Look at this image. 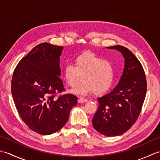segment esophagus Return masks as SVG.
<instances>
[{"label":"esophagus","instance_id":"obj_1","mask_svg":"<svg viewBox=\"0 0 160 160\" xmlns=\"http://www.w3.org/2000/svg\"><path fill=\"white\" fill-rule=\"evenodd\" d=\"M87 100H88L84 98H79V99H78V101L79 103H84V102H86Z\"/></svg>","mask_w":160,"mask_h":160}]
</instances>
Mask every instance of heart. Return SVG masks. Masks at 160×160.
I'll use <instances>...</instances> for the list:
<instances>
[{"instance_id":"1","label":"heart","mask_w":160,"mask_h":160,"mask_svg":"<svg viewBox=\"0 0 160 160\" xmlns=\"http://www.w3.org/2000/svg\"><path fill=\"white\" fill-rule=\"evenodd\" d=\"M72 64H67L64 67V78L68 85L76 87L74 92L85 94L91 91L94 93H102L112 85L114 79L113 66L110 62L91 52L76 56Z\"/></svg>"}]
</instances>
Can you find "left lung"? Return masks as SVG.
Masks as SVG:
<instances>
[{"mask_svg":"<svg viewBox=\"0 0 160 160\" xmlns=\"http://www.w3.org/2000/svg\"><path fill=\"white\" fill-rule=\"evenodd\" d=\"M107 48L122 53L124 69L114 89L98 98L99 106L92 123L97 131L111 137L124 133L137 121L145 100L147 82L143 67L130 50L120 45Z\"/></svg>","mask_w":160,"mask_h":160,"instance_id":"left-lung-1","label":"left lung"}]
</instances>
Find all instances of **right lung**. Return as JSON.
<instances>
[{"mask_svg": "<svg viewBox=\"0 0 160 160\" xmlns=\"http://www.w3.org/2000/svg\"><path fill=\"white\" fill-rule=\"evenodd\" d=\"M63 47L43 42L32 49L16 67L12 93L18 113L25 124L42 135L62 128L78 97L60 95L64 89L60 78V56Z\"/></svg>", "mask_w": 160, "mask_h": 160, "instance_id": "add662e5", "label": "right lung"}]
</instances>
